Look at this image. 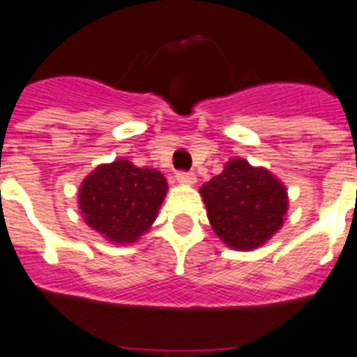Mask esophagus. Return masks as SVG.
<instances>
[{"mask_svg":"<svg viewBox=\"0 0 357 357\" xmlns=\"http://www.w3.org/2000/svg\"><path fill=\"white\" fill-rule=\"evenodd\" d=\"M176 179L183 185H193L197 181V176L193 172H185V171H178L176 172Z\"/></svg>","mask_w":357,"mask_h":357,"instance_id":"34e87169","label":"esophagus"}]
</instances>
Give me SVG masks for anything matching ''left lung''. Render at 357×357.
<instances>
[{"mask_svg": "<svg viewBox=\"0 0 357 357\" xmlns=\"http://www.w3.org/2000/svg\"><path fill=\"white\" fill-rule=\"evenodd\" d=\"M213 230L235 249H255L281 228L286 188L266 169L234 158L200 188Z\"/></svg>", "mask_w": 357, "mask_h": 357, "instance_id": "obj_1", "label": "left lung"}]
</instances>
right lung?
Here are the masks:
<instances>
[{"label": "right lung", "mask_w": 357, "mask_h": 357, "mask_svg": "<svg viewBox=\"0 0 357 357\" xmlns=\"http://www.w3.org/2000/svg\"><path fill=\"white\" fill-rule=\"evenodd\" d=\"M165 192L162 172L120 158L86 176L78 202L89 227L108 241L126 244L151 227Z\"/></svg>", "instance_id": "right-lung-1"}]
</instances>
